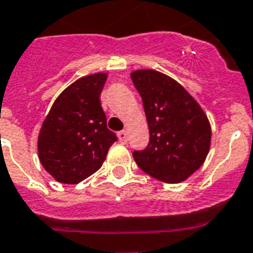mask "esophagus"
Instances as JSON below:
<instances>
[{
	"instance_id": "1",
	"label": "esophagus",
	"mask_w": 253,
	"mask_h": 253,
	"mask_svg": "<svg viewBox=\"0 0 253 253\" xmlns=\"http://www.w3.org/2000/svg\"><path fill=\"white\" fill-rule=\"evenodd\" d=\"M117 136H119V140L121 142H126L128 141V133H126V130H120V132L117 133Z\"/></svg>"
}]
</instances>
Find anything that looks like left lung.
Returning a JSON list of instances; mask_svg holds the SVG:
<instances>
[{"label":"left lung","mask_w":253,"mask_h":253,"mask_svg":"<svg viewBox=\"0 0 253 253\" xmlns=\"http://www.w3.org/2000/svg\"><path fill=\"white\" fill-rule=\"evenodd\" d=\"M130 78L142 99L150 134L148 146L133 152L134 161L158 181H185L209 154V119L193 96L165 74L138 70Z\"/></svg>","instance_id":"obj_1"}]
</instances>
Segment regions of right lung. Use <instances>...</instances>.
<instances>
[{
  "label": "right lung",
  "mask_w": 253,
  "mask_h": 253,
  "mask_svg": "<svg viewBox=\"0 0 253 253\" xmlns=\"http://www.w3.org/2000/svg\"><path fill=\"white\" fill-rule=\"evenodd\" d=\"M105 80L103 72L78 79L58 96L43 121L39 161L60 183L75 185L96 173L117 141L100 103Z\"/></svg>",
  "instance_id": "add662e5"
}]
</instances>
